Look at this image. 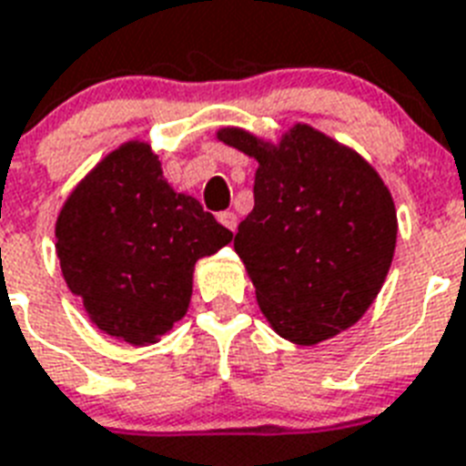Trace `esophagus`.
Listing matches in <instances>:
<instances>
[{"mask_svg": "<svg viewBox=\"0 0 466 466\" xmlns=\"http://www.w3.org/2000/svg\"><path fill=\"white\" fill-rule=\"evenodd\" d=\"M218 221H221V224H224L226 228L233 230V233H236V228H238L236 211H221V214H218Z\"/></svg>", "mask_w": 466, "mask_h": 466, "instance_id": "obj_1", "label": "esophagus"}]
</instances>
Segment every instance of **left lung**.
I'll return each mask as SVG.
<instances>
[{
	"label": "left lung",
	"instance_id": "left-lung-1",
	"mask_svg": "<svg viewBox=\"0 0 466 466\" xmlns=\"http://www.w3.org/2000/svg\"><path fill=\"white\" fill-rule=\"evenodd\" d=\"M257 159L255 207L233 240L268 326L295 345L348 330L374 305L398 242L393 195L355 149L307 123L267 140L217 130Z\"/></svg>",
	"mask_w": 466,
	"mask_h": 466
}]
</instances>
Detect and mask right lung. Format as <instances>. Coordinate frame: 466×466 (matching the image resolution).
Masks as SVG:
<instances>
[{
    "label": "right lung",
    "mask_w": 466,
    "mask_h": 466,
    "mask_svg": "<svg viewBox=\"0 0 466 466\" xmlns=\"http://www.w3.org/2000/svg\"><path fill=\"white\" fill-rule=\"evenodd\" d=\"M54 238L61 274L87 319L145 348L186 317L195 264L233 233L192 195L173 190L149 142L128 140L68 192Z\"/></svg>",
    "instance_id": "1"
}]
</instances>
